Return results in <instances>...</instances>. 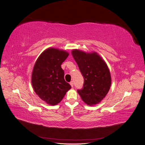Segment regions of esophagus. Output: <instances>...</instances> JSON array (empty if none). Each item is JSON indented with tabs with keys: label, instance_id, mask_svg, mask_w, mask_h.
Listing matches in <instances>:
<instances>
[{
	"label": "esophagus",
	"instance_id": "esophagus-1",
	"mask_svg": "<svg viewBox=\"0 0 145 145\" xmlns=\"http://www.w3.org/2000/svg\"><path fill=\"white\" fill-rule=\"evenodd\" d=\"M69 84L71 85V86L72 87H73V86H74V83H73V82H70Z\"/></svg>",
	"mask_w": 145,
	"mask_h": 145
}]
</instances>
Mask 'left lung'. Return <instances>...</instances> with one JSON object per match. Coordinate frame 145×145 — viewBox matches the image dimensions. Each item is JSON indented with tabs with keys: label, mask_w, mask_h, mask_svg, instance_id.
<instances>
[{
	"label": "left lung",
	"mask_w": 145,
	"mask_h": 145,
	"mask_svg": "<svg viewBox=\"0 0 145 145\" xmlns=\"http://www.w3.org/2000/svg\"><path fill=\"white\" fill-rule=\"evenodd\" d=\"M72 55L84 78L83 88L77 90L78 93L88 105L100 102L108 94L111 83L106 63L95 52L88 54L74 50Z\"/></svg>",
	"instance_id": "8db88e82"
}]
</instances>
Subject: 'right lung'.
Returning <instances> with one entry per match:
<instances>
[{"label":"right lung","instance_id":"obj_1","mask_svg":"<svg viewBox=\"0 0 145 145\" xmlns=\"http://www.w3.org/2000/svg\"><path fill=\"white\" fill-rule=\"evenodd\" d=\"M67 52L48 48L39 57L34 65L31 82L35 93L42 100L56 105L71 88L65 80L61 65L68 57Z\"/></svg>","mask_w":145,"mask_h":145}]
</instances>
